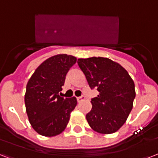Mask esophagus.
I'll use <instances>...</instances> for the list:
<instances>
[{"instance_id":"esophagus-1","label":"esophagus","mask_w":158,"mask_h":158,"mask_svg":"<svg viewBox=\"0 0 158 158\" xmlns=\"http://www.w3.org/2000/svg\"><path fill=\"white\" fill-rule=\"evenodd\" d=\"M85 99L84 96H79V97H77V100L78 102H81V101H83Z\"/></svg>"}]
</instances>
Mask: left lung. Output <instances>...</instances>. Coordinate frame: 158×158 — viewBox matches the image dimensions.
<instances>
[{"label":"left lung","instance_id":"left-lung-1","mask_svg":"<svg viewBox=\"0 0 158 158\" xmlns=\"http://www.w3.org/2000/svg\"><path fill=\"white\" fill-rule=\"evenodd\" d=\"M77 63L90 87L99 91L85 115L89 125L99 134L118 131L133 109L136 96L134 81L122 66L107 57L79 58Z\"/></svg>","mask_w":158,"mask_h":158}]
</instances>
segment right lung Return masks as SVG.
I'll return each instance as SVG.
<instances>
[{
    "label": "right lung",
    "mask_w": 158,
    "mask_h": 158,
    "mask_svg": "<svg viewBox=\"0 0 158 158\" xmlns=\"http://www.w3.org/2000/svg\"><path fill=\"white\" fill-rule=\"evenodd\" d=\"M76 62L77 57L72 55L52 56L38 67L27 83V115L33 129L40 135L56 136L68 125L77 101L76 97H61L59 92L67 73Z\"/></svg>",
    "instance_id": "obj_1"
}]
</instances>
